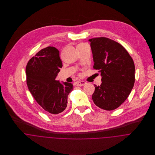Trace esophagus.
Here are the masks:
<instances>
[{
	"label": "esophagus",
	"mask_w": 155,
	"mask_h": 155,
	"mask_svg": "<svg viewBox=\"0 0 155 155\" xmlns=\"http://www.w3.org/2000/svg\"><path fill=\"white\" fill-rule=\"evenodd\" d=\"M76 84L78 86H84L87 84V82L85 81H79V82H77Z\"/></svg>",
	"instance_id": "esophagus-1"
}]
</instances>
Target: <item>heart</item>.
<instances>
[{
    "label": "heart",
    "mask_w": 155,
    "mask_h": 155,
    "mask_svg": "<svg viewBox=\"0 0 155 155\" xmlns=\"http://www.w3.org/2000/svg\"><path fill=\"white\" fill-rule=\"evenodd\" d=\"M88 46L87 44H85V43H81L77 45V49H79V48H84V47H86Z\"/></svg>",
    "instance_id": "b5f03b06"
}]
</instances>
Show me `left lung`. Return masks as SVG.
I'll list each match as a JSON object with an SVG mask.
<instances>
[{"mask_svg": "<svg viewBox=\"0 0 155 155\" xmlns=\"http://www.w3.org/2000/svg\"><path fill=\"white\" fill-rule=\"evenodd\" d=\"M94 68L101 72V84L94 85L92 98L98 107L113 110L128 98L135 82V66L131 57L119 43L107 38L89 39Z\"/></svg>", "mask_w": 155, "mask_h": 155, "instance_id": "8db88e82", "label": "left lung"}]
</instances>
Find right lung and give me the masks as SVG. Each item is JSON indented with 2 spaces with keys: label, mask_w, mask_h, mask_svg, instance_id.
<instances>
[{
  "label": "right lung",
  "mask_w": 155,
  "mask_h": 155,
  "mask_svg": "<svg viewBox=\"0 0 155 155\" xmlns=\"http://www.w3.org/2000/svg\"><path fill=\"white\" fill-rule=\"evenodd\" d=\"M63 66L59 51L48 46L39 51L28 62L25 72L27 85L37 103L50 114H57L67 106L73 85L55 80Z\"/></svg>",
  "instance_id": "add662e5"
}]
</instances>
